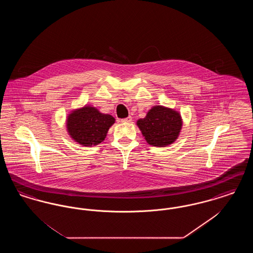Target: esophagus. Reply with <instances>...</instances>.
I'll list each match as a JSON object with an SVG mask.
<instances>
[{"label": "esophagus", "instance_id": "obj_1", "mask_svg": "<svg viewBox=\"0 0 253 253\" xmlns=\"http://www.w3.org/2000/svg\"><path fill=\"white\" fill-rule=\"evenodd\" d=\"M131 121H132V117H128V118H126V119L121 120V122H123V123H129V122H131Z\"/></svg>", "mask_w": 253, "mask_h": 253}]
</instances>
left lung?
I'll list each match as a JSON object with an SVG mask.
<instances>
[{"mask_svg": "<svg viewBox=\"0 0 253 253\" xmlns=\"http://www.w3.org/2000/svg\"><path fill=\"white\" fill-rule=\"evenodd\" d=\"M182 124L179 112L162 105L154 106L144 119L136 121L147 143L155 147L172 144L180 133Z\"/></svg>", "mask_w": 253, "mask_h": 253, "instance_id": "left-lung-1", "label": "left lung"}]
</instances>
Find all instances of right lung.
Here are the masks:
<instances>
[{
    "label": "right lung",
    "instance_id": "obj_1",
    "mask_svg": "<svg viewBox=\"0 0 253 253\" xmlns=\"http://www.w3.org/2000/svg\"><path fill=\"white\" fill-rule=\"evenodd\" d=\"M115 118L108 114L100 113L96 107L85 105L73 110L66 120V128L75 142L85 147L101 143L115 123Z\"/></svg>",
    "mask_w": 253,
    "mask_h": 253
}]
</instances>
